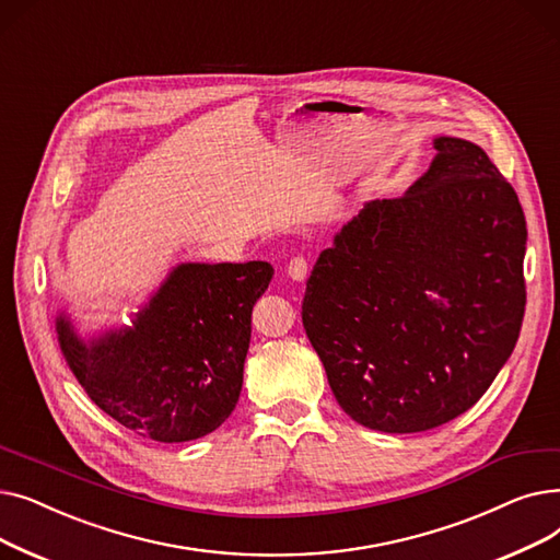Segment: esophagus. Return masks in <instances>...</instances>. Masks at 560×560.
I'll return each instance as SVG.
<instances>
[{"mask_svg": "<svg viewBox=\"0 0 560 560\" xmlns=\"http://www.w3.org/2000/svg\"><path fill=\"white\" fill-rule=\"evenodd\" d=\"M287 273L291 280H299V282L305 280L310 273V261L305 257H294L287 266Z\"/></svg>", "mask_w": 560, "mask_h": 560, "instance_id": "1", "label": "esophagus"}]
</instances>
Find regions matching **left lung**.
Returning <instances> with one entry per match:
<instances>
[{
  "instance_id": "obj_1",
  "label": "left lung",
  "mask_w": 560,
  "mask_h": 560,
  "mask_svg": "<svg viewBox=\"0 0 560 560\" xmlns=\"http://www.w3.org/2000/svg\"><path fill=\"white\" fill-rule=\"evenodd\" d=\"M406 196L371 200L318 255L303 326L341 410L421 433L469 410L511 358L526 305V221L471 141L438 137Z\"/></svg>"
}]
</instances>
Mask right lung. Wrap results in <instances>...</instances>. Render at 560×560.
Segmentation results:
<instances>
[{"label": "right lung", "mask_w": 560, "mask_h": 560, "mask_svg": "<svg viewBox=\"0 0 560 560\" xmlns=\"http://www.w3.org/2000/svg\"><path fill=\"white\" fill-rule=\"evenodd\" d=\"M271 278L269 261L179 264L131 326L86 341L59 314L61 353L91 401L129 431L198 440L238 401L253 305Z\"/></svg>", "instance_id": "right-lung-1"}]
</instances>
